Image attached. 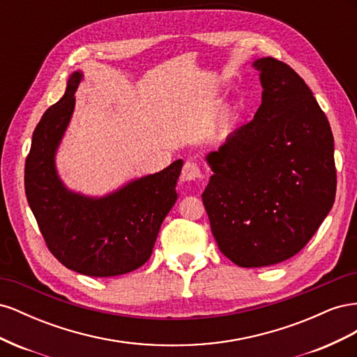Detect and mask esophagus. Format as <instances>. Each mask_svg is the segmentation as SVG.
Listing matches in <instances>:
<instances>
[{
    "mask_svg": "<svg viewBox=\"0 0 357 357\" xmlns=\"http://www.w3.org/2000/svg\"><path fill=\"white\" fill-rule=\"evenodd\" d=\"M202 177V172L195 162L188 160L185 167L181 169V180L183 181H195Z\"/></svg>",
    "mask_w": 357,
    "mask_h": 357,
    "instance_id": "1",
    "label": "esophagus"
}]
</instances>
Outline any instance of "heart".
Segmentation results:
<instances>
[{
  "label": "heart",
  "instance_id": "heart-1",
  "mask_svg": "<svg viewBox=\"0 0 357 357\" xmlns=\"http://www.w3.org/2000/svg\"><path fill=\"white\" fill-rule=\"evenodd\" d=\"M232 123V113L229 110H223L219 117V126L220 129H228Z\"/></svg>",
  "mask_w": 357,
  "mask_h": 357
}]
</instances>
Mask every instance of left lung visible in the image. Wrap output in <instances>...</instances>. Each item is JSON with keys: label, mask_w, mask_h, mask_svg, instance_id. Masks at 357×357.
<instances>
[{"label": "left lung", "mask_w": 357, "mask_h": 357, "mask_svg": "<svg viewBox=\"0 0 357 357\" xmlns=\"http://www.w3.org/2000/svg\"><path fill=\"white\" fill-rule=\"evenodd\" d=\"M253 68L262 104L205 156L213 176L202 193L220 252L243 268L275 265L302 250L337 190L333 135L305 82L269 56Z\"/></svg>", "instance_id": "1"}]
</instances>
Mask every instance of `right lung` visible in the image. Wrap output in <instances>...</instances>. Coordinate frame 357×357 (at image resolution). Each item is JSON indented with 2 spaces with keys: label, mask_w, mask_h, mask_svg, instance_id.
Listing matches in <instances>:
<instances>
[{
  "label": "right lung",
  "mask_w": 357,
  "mask_h": 357,
  "mask_svg": "<svg viewBox=\"0 0 357 357\" xmlns=\"http://www.w3.org/2000/svg\"><path fill=\"white\" fill-rule=\"evenodd\" d=\"M82 80V71L70 75L66 93L43 114L32 134L25 193L49 250L63 266L91 277L122 275L144 265L152 255L160 225L177 201L183 160L104 197L68 189L55 158Z\"/></svg>",
  "instance_id": "add662e5"
}]
</instances>
